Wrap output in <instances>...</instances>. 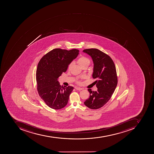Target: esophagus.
I'll return each instance as SVG.
<instances>
[{
	"label": "esophagus",
	"instance_id": "34e87169",
	"mask_svg": "<svg viewBox=\"0 0 154 154\" xmlns=\"http://www.w3.org/2000/svg\"><path fill=\"white\" fill-rule=\"evenodd\" d=\"M75 88L77 90H82L83 88H80V87H75Z\"/></svg>",
	"mask_w": 154,
	"mask_h": 154
}]
</instances>
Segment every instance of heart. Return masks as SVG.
<instances>
[{
  "label": "heart",
  "instance_id": "obj_1",
  "mask_svg": "<svg viewBox=\"0 0 154 154\" xmlns=\"http://www.w3.org/2000/svg\"><path fill=\"white\" fill-rule=\"evenodd\" d=\"M77 62L78 64L82 66V67H83L85 66H88L90 64V60L88 57H87L84 56H82L80 57L78 59ZM72 63H70L68 66V69H70L72 66ZM76 83L77 84L80 83V82L78 81H76Z\"/></svg>",
  "mask_w": 154,
  "mask_h": 154
}]
</instances>
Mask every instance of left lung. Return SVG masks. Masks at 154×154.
Here are the masks:
<instances>
[{
    "instance_id": "8db88e82",
    "label": "left lung",
    "mask_w": 154,
    "mask_h": 154,
    "mask_svg": "<svg viewBox=\"0 0 154 154\" xmlns=\"http://www.w3.org/2000/svg\"><path fill=\"white\" fill-rule=\"evenodd\" d=\"M83 52L92 58L94 64L92 76L98 79L95 81L97 90L94 91L88 89L90 96L84 104L91 109H98L109 101L117 87L116 66L112 58L98 49H84Z\"/></svg>"
}]
</instances>
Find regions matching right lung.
<instances>
[{
	"label": "right lung",
	"mask_w": 154,
	"mask_h": 154,
	"mask_svg": "<svg viewBox=\"0 0 154 154\" xmlns=\"http://www.w3.org/2000/svg\"><path fill=\"white\" fill-rule=\"evenodd\" d=\"M79 51L60 48L51 50L42 57L36 71L38 94L51 108L59 109L66 105L73 87L61 86L57 79L78 55Z\"/></svg>",
	"instance_id": "add662e5"
}]
</instances>
